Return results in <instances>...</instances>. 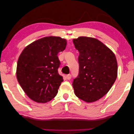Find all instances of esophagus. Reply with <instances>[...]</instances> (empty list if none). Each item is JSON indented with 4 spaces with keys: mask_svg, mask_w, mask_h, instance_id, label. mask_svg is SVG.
<instances>
[{
    "mask_svg": "<svg viewBox=\"0 0 134 134\" xmlns=\"http://www.w3.org/2000/svg\"><path fill=\"white\" fill-rule=\"evenodd\" d=\"M66 79L68 80H69L71 78V74H69V75H67L66 76Z\"/></svg>",
    "mask_w": 134,
    "mask_h": 134,
    "instance_id": "obj_1",
    "label": "esophagus"
}]
</instances>
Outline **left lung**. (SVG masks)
Here are the masks:
<instances>
[{"mask_svg": "<svg viewBox=\"0 0 134 134\" xmlns=\"http://www.w3.org/2000/svg\"><path fill=\"white\" fill-rule=\"evenodd\" d=\"M73 43L80 52L79 74L73 85L76 97L87 103L96 102L108 93L118 75L115 54L97 39L80 37Z\"/></svg>", "mask_w": 134, "mask_h": 134, "instance_id": "1", "label": "left lung"}]
</instances>
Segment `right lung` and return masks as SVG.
<instances>
[{
	"mask_svg": "<svg viewBox=\"0 0 134 134\" xmlns=\"http://www.w3.org/2000/svg\"><path fill=\"white\" fill-rule=\"evenodd\" d=\"M66 40L60 37H43L27 46L19 56L16 78L31 99L45 103L57 95L63 82L58 69L60 62L58 54L66 46Z\"/></svg>",
	"mask_w": 134,
	"mask_h": 134,
	"instance_id": "obj_1",
	"label": "right lung"
}]
</instances>
